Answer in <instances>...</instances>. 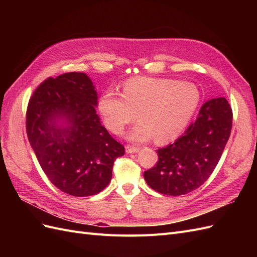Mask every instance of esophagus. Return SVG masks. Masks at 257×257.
I'll return each mask as SVG.
<instances>
[{
  "mask_svg": "<svg viewBox=\"0 0 257 257\" xmlns=\"http://www.w3.org/2000/svg\"><path fill=\"white\" fill-rule=\"evenodd\" d=\"M139 149H141V148L134 147V146H126V147H125L126 153H136V152L139 151Z\"/></svg>",
  "mask_w": 257,
  "mask_h": 257,
  "instance_id": "obj_1",
  "label": "esophagus"
}]
</instances>
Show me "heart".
Listing matches in <instances>:
<instances>
[{
    "instance_id": "heart-1",
    "label": "heart",
    "mask_w": 257,
    "mask_h": 257,
    "mask_svg": "<svg viewBox=\"0 0 257 257\" xmlns=\"http://www.w3.org/2000/svg\"><path fill=\"white\" fill-rule=\"evenodd\" d=\"M200 92L192 82L137 77L123 85L122 95L107 90L98 108L106 127L121 134L127 124L141 120L127 133L133 142L167 143L180 135L198 109Z\"/></svg>"
}]
</instances>
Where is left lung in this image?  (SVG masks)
I'll use <instances>...</instances> for the list:
<instances>
[{
	"label": "left lung",
	"instance_id": "obj_1",
	"mask_svg": "<svg viewBox=\"0 0 257 257\" xmlns=\"http://www.w3.org/2000/svg\"><path fill=\"white\" fill-rule=\"evenodd\" d=\"M231 123L232 112L226 98L207 100L184 134L157 151V165L144 173L147 184L170 196L198 189L219 163Z\"/></svg>",
	"mask_w": 257,
	"mask_h": 257
}]
</instances>
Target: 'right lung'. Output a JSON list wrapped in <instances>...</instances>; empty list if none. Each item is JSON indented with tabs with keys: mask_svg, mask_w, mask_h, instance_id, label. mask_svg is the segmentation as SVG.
<instances>
[{
	"mask_svg": "<svg viewBox=\"0 0 257 257\" xmlns=\"http://www.w3.org/2000/svg\"><path fill=\"white\" fill-rule=\"evenodd\" d=\"M97 92L84 73L48 78L31 97L27 134L51 183L72 196L99 193L109 184L113 162L124 147L96 113Z\"/></svg>",
	"mask_w": 257,
	"mask_h": 257,
	"instance_id": "obj_1",
	"label": "right lung"
}]
</instances>
